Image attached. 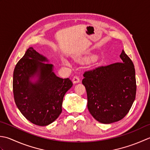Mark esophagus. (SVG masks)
I'll list each match as a JSON object with an SVG mask.
<instances>
[{"instance_id":"obj_1","label":"esophagus","mask_w":150,"mask_h":150,"mask_svg":"<svg viewBox=\"0 0 150 150\" xmlns=\"http://www.w3.org/2000/svg\"><path fill=\"white\" fill-rule=\"evenodd\" d=\"M72 81H73V83H79V82L80 81V79H79V76H75L73 78V79H72Z\"/></svg>"}]
</instances>
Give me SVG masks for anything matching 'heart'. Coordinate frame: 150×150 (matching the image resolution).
Instances as JSON below:
<instances>
[{
  "label": "heart",
  "mask_w": 150,
  "mask_h": 150,
  "mask_svg": "<svg viewBox=\"0 0 150 150\" xmlns=\"http://www.w3.org/2000/svg\"><path fill=\"white\" fill-rule=\"evenodd\" d=\"M64 63H65V64H66V65H69V63H68V62H66V61H65V60H64Z\"/></svg>",
  "instance_id": "obj_1"
}]
</instances>
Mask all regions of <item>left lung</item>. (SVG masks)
<instances>
[{
    "label": "left lung",
    "mask_w": 150,
    "mask_h": 150,
    "mask_svg": "<svg viewBox=\"0 0 150 150\" xmlns=\"http://www.w3.org/2000/svg\"><path fill=\"white\" fill-rule=\"evenodd\" d=\"M122 62L101 66L85 72L82 83L86 88L87 107L93 117L102 124L122 120L135 99V71L124 50Z\"/></svg>",
    "instance_id": "obj_1"
}]
</instances>
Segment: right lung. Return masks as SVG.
Returning a JSON list of instances; mask_svg holds the SVG:
<instances>
[{"instance_id":"add662e5","label":"right lung","mask_w":150,"mask_h":150,"mask_svg":"<svg viewBox=\"0 0 150 150\" xmlns=\"http://www.w3.org/2000/svg\"><path fill=\"white\" fill-rule=\"evenodd\" d=\"M48 62L47 57L30 47L13 72L16 105L27 120L40 126L52 123L62 113L63 97L73 85L69 78L57 77Z\"/></svg>"}]
</instances>
